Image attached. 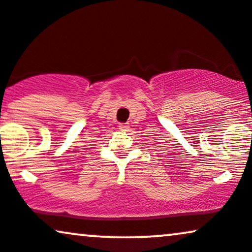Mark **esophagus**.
I'll list each match as a JSON object with an SVG mask.
<instances>
[{
  "instance_id": "1",
  "label": "esophagus",
  "mask_w": 252,
  "mask_h": 252,
  "mask_svg": "<svg viewBox=\"0 0 252 252\" xmlns=\"http://www.w3.org/2000/svg\"><path fill=\"white\" fill-rule=\"evenodd\" d=\"M119 129H121V131H127V129H128V124L126 123L119 124Z\"/></svg>"
}]
</instances>
